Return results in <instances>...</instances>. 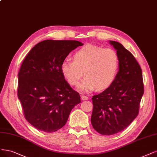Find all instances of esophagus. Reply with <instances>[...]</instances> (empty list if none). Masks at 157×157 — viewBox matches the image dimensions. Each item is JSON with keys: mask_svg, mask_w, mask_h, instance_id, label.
I'll use <instances>...</instances> for the list:
<instances>
[{"mask_svg": "<svg viewBox=\"0 0 157 157\" xmlns=\"http://www.w3.org/2000/svg\"><path fill=\"white\" fill-rule=\"evenodd\" d=\"M81 99L84 101V100H88V97L86 96V95H82L81 96Z\"/></svg>", "mask_w": 157, "mask_h": 157, "instance_id": "34e87169", "label": "esophagus"}]
</instances>
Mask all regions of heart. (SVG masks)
I'll return each mask as SVG.
<instances>
[{"mask_svg":"<svg viewBox=\"0 0 157 157\" xmlns=\"http://www.w3.org/2000/svg\"><path fill=\"white\" fill-rule=\"evenodd\" d=\"M73 58V61L66 59L62 62L61 71L73 86L78 84L84 73L86 77L77 86L81 92L106 89L117 77L120 59L113 48L88 44L78 49Z\"/></svg>","mask_w":157,"mask_h":157,"instance_id":"heart-1","label":"heart"}]
</instances>
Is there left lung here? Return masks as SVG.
I'll use <instances>...</instances> for the list:
<instances>
[{
	"instance_id": "left-lung-1",
	"label": "left lung",
	"mask_w": 157,
	"mask_h": 157,
	"mask_svg": "<svg viewBox=\"0 0 157 157\" xmlns=\"http://www.w3.org/2000/svg\"><path fill=\"white\" fill-rule=\"evenodd\" d=\"M120 59L113 82L92 97L91 122L102 135H112L127 128L138 114L144 88L142 69L132 54L119 42L110 41Z\"/></svg>"
}]
</instances>
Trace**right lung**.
Wrapping results in <instances>:
<instances>
[{
  "mask_svg": "<svg viewBox=\"0 0 157 157\" xmlns=\"http://www.w3.org/2000/svg\"><path fill=\"white\" fill-rule=\"evenodd\" d=\"M83 44L75 40H47L36 44L25 57L18 73L17 95L26 120L38 130L57 131L80 102L61 71L70 52Z\"/></svg>",
  "mask_w": 157,
  "mask_h": 157,
  "instance_id": "obj_1",
  "label": "right lung"
}]
</instances>
